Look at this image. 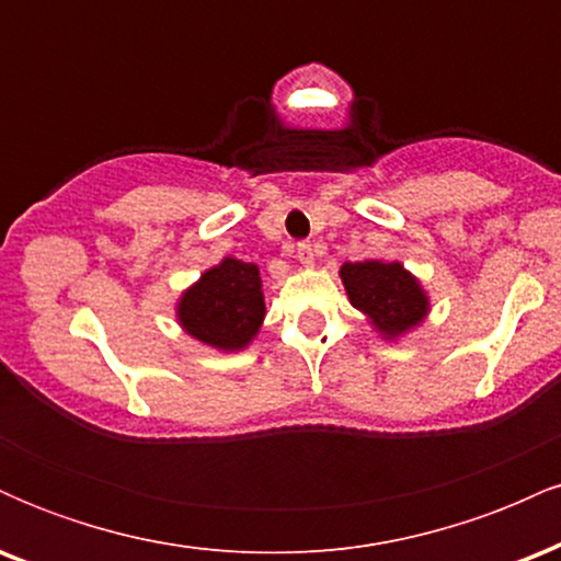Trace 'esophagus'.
I'll use <instances>...</instances> for the list:
<instances>
[{"label":"esophagus","instance_id":"obj_1","mask_svg":"<svg viewBox=\"0 0 561 561\" xmlns=\"http://www.w3.org/2000/svg\"><path fill=\"white\" fill-rule=\"evenodd\" d=\"M298 261L302 266H313V244L311 242H300L298 244Z\"/></svg>","mask_w":561,"mask_h":561}]
</instances>
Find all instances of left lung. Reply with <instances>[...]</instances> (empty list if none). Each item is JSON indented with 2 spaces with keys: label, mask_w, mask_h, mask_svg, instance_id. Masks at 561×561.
Here are the masks:
<instances>
[{
  "label": "left lung",
  "mask_w": 561,
  "mask_h": 561,
  "mask_svg": "<svg viewBox=\"0 0 561 561\" xmlns=\"http://www.w3.org/2000/svg\"><path fill=\"white\" fill-rule=\"evenodd\" d=\"M340 279L347 300L385 343H398L430 317V295L401 261H345Z\"/></svg>",
  "instance_id": "1"
}]
</instances>
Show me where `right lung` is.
Returning a JSON list of instances; mask_svg holds the SVG:
<instances>
[{"mask_svg":"<svg viewBox=\"0 0 561 561\" xmlns=\"http://www.w3.org/2000/svg\"><path fill=\"white\" fill-rule=\"evenodd\" d=\"M176 324L218 353H240L259 337L266 302L255 263L224 255L179 295Z\"/></svg>","mask_w":561,"mask_h":561,"instance_id":"add662e5","label":"right lung"}]
</instances>
